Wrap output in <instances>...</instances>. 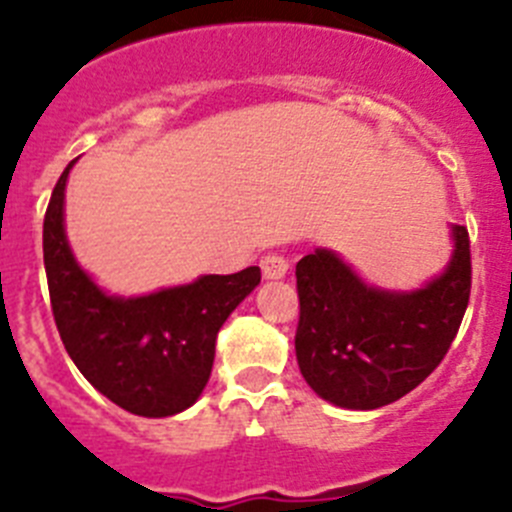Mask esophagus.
Masks as SVG:
<instances>
[{
  "label": "esophagus",
  "instance_id": "1",
  "mask_svg": "<svg viewBox=\"0 0 512 512\" xmlns=\"http://www.w3.org/2000/svg\"><path fill=\"white\" fill-rule=\"evenodd\" d=\"M289 269V261L284 253L271 251L266 256H261V271H264L266 279H282Z\"/></svg>",
  "mask_w": 512,
  "mask_h": 512
}]
</instances>
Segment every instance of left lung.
Returning a JSON list of instances; mask_svg holds the SVG:
<instances>
[{"mask_svg":"<svg viewBox=\"0 0 512 512\" xmlns=\"http://www.w3.org/2000/svg\"><path fill=\"white\" fill-rule=\"evenodd\" d=\"M472 292V253L454 225V256L415 292L374 289L333 251L297 261V364L323 400L374 410L415 390L449 354Z\"/></svg>","mask_w":512,"mask_h":512,"instance_id":"1","label":"left lung"}]
</instances>
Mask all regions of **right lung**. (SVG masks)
<instances>
[{"mask_svg": "<svg viewBox=\"0 0 512 512\" xmlns=\"http://www.w3.org/2000/svg\"><path fill=\"white\" fill-rule=\"evenodd\" d=\"M63 169L43 220L51 310L71 361L107 400L143 418L187 410L205 390L217 330L261 282L259 266L146 297H110L76 264L63 230Z\"/></svg>", "mask_w": 512, "mask_h": 512, "instance_id": "obj_1", "label": "right lung"}]
</instances>
